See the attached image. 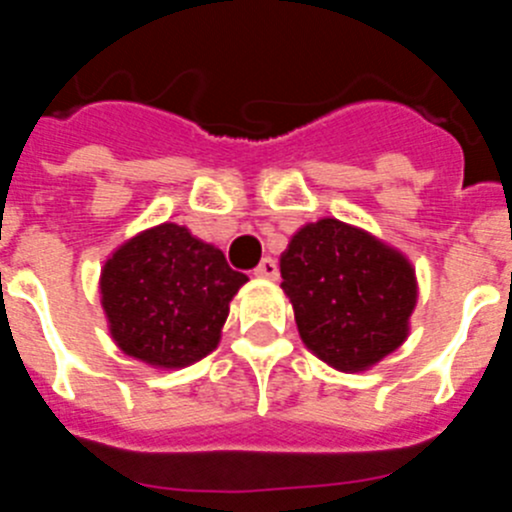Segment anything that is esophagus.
Returning a JSON list of instances; mask_svg holds the SVG:
<instances>
[{
    "label": "esophagus",
    "instance_id": "obj_1",
    "mask_svg": "<svg viewBox=\"0 0 512 512\" xmlns=\"http://www.w3.org/2000/svg\"><path fill=\"white\" fill-rule=\"evenodd\" d=\"M253 274H256V277H259V279H277L279 277L277 261L266 256V259H261V264L256 266V269H253Z\"/></svg>",
    "mask_w": 512,
    "mask_h": 512
}]
</instances>
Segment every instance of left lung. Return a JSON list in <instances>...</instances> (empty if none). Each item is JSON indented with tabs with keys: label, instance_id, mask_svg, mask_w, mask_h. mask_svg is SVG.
<instances>
[{
	"label": "left lung",
	"instance_id": "1",
	"mask_svg": "<svg viewBox=\"0 0 512 512\" xmlns=\"http://www.w3.org/2000/svg\"><path fill=\"white\" fill-rule=\"evenodd\" d=\"M282 289L312 356L356 374L408 341L418 305L413 261L359 225L305 223L279 256Z\"/></svg>",
	"mask_w": 512,
	"mask_h": 512
}]
</instances>
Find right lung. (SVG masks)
Listing matches in <instances>:
<instances>
[{"label": "right lung", "instance_id": "right-lung-1", "mask_svg": "<svg viewBox=\"0 0 512 512\" xmlns=\"http://www.w3.org/2000/svg\"><path fill=\"white\" fill-rule=\"evenodd\" d=\"M248 282L187 225L161 223L115 248L99 271V302L115 346L151 369H184L212 354L230 300Z\"/></svg>", "mask_w": 512, "mask_h": 512}]
</instances>
